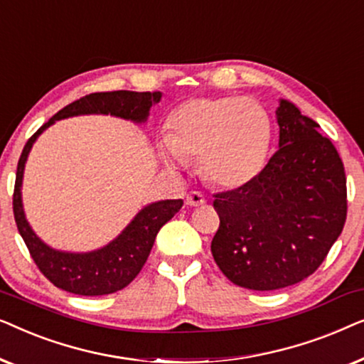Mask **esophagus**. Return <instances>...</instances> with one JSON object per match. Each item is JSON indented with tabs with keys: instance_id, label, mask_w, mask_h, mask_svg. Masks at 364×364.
I'll list each match as a JSON object with an SVG mask.
<instances>
[{
	"instance_id": "obj_1",
	"label": "esophagus",
	"mask_w": 364,
	"mask_h": 364,
	"mask_svg": "<svg viewBox=\"0 0 364 364\" xmlns=\"http://www.w3.org/2000/svg\"><path fill=\"white\" fill-rule=\"evenodd\" d=\"M186 203L188 207H198V205H203L205 203V197L202 196L200 192H191L187 193V198H186Z\"/></svg>"
}]
</instances>
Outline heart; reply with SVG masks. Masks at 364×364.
<instances>
[{
  "mask_svg": "<svg viewBox=\"0 0 364 364\" xmlns=\"http://www.w3.org/2000/svg\"><path fill=\"white\" fill-rule=\"evenodd\" d=\"M272 122L253 99L193 97L168 119L159 154L172 166L200 157V171L212 186L233 191L255 181L265 166Z\"/></svg>",
  "mask_w": 364,
  "mask_h": 364,
  "instance_id": "heart-1",
  "label": "heart"
}]
</instances>
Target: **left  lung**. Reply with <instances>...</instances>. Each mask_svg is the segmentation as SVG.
<instances>
[{
	"instance_id": "left-lung-1",
	"label": "left lung",
	"mask_w": 364,
	"mask_h": 364,
	"mask_svg": "<svg viewBox=\"0 0 364 364\" xmlns=\"http://www.w3.org/2000/svg\"><path fill=\"white\" fill-rule=\"evenodd\" d=\"M278 151L248 186L217 193L213 260L232 283L270 291L310 277L346 220L345 167L330 139L280 99Z\"/></svg>"
}]
</instances>
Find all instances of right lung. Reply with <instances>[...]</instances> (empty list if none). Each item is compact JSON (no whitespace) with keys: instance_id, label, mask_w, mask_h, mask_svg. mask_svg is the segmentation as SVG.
Returning a JSON list of instances; mask_svg holds the SVG:
<instances>
[{"instance_id":"add662e5","label":"right lung","mask_w":364,"mask_h":364,"mask_svg":"<svg viewBox=\"0 0 364 364\" xmlns=\"http://www.w3.org/2000/svg\"><path fill=\"white\" fill-rule=\"evenodd\" d=\"M161 92H136V91H112L94 92L74 101L61 109L58 114L38 129L23 149L18 162L16 183H14L13 212L18 230L26 243L33 260L36 262L43 275L54 287L64 291L82 296H99L122 290L142 270L149 253L152 250L159 230L167 223L183 205L178 200H157L147 203L137 212V215L127 223L119 235L97 250L91 252H64L49 247L36 235L29 225L23 207V177L29 152L38 137L53 126L56 121L89 114L121 117L134 124L147 122L151 107L161 101Z\"/></svg>"}]
</instances>
